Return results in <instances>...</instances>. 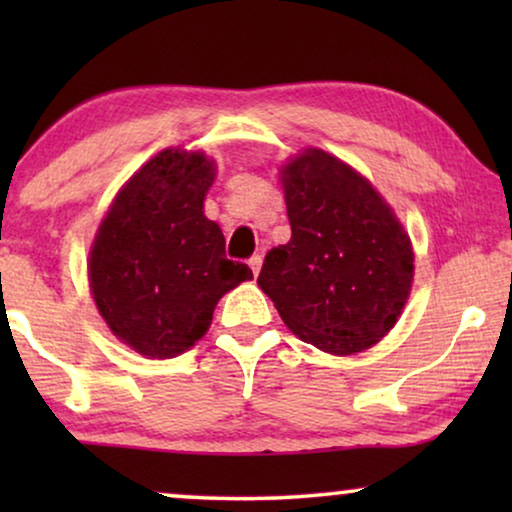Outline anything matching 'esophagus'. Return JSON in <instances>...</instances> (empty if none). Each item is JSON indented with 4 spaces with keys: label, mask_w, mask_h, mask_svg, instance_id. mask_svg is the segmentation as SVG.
Masks as SVG:
<instances>
[{
    "label": "esophagus",
    "mask_w": 512,
    "mask_h": 512,
    "mask_svg": "<svg viewBox=\"0 0 512 512\" xmlns=\"http://www.w3.org/2000/svg\"><path fill=\"white\" fill-rule=\"evenodd\" d=\"M261 265H263V258L258 256V254H254L249 258V268H251V272H254V275H258V272H261Z\"/></svg>",
    "instance_id": "34e87169"
}]
</instances>
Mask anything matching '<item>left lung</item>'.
Here are the masks:
<instances>
[{
	"label": "left lung",
	"mask_w": 512,
	"mask_h": 512,
	"mask_svg": "<svg viewBox=\"0 0 512 512\" xmlns=\"http://www.w3.org/2000/svg\"><path fill=\"white\" fill-rule=\"evenodd\" d=\"M291 240L265 254L258 286L300 340L345 356L384 338L408 300L415 256L380 193L307 149L284 167Z\"/></svg>",
	"instance_id": "1"
}]
</instances>
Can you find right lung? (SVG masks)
<instances>
[{
    "mask_svg": "<svg viewBox=\"0 0 512 512\" xmlns=\"http://www.w3.org/2000/svg\"><path fill=\"white\" fill-rule=\"evenodd\" d=\"M214 163L167 149L118 193L90 249V289L114 335L139 354L170 359L207 333L223 293L247 282L226 237L202 212Z\"/></svg>",
    "mask_w": 512,
    "mask_h": 512,
    "instance_id": "add662e5",
    "label": "right lung"
}]
</instances>
